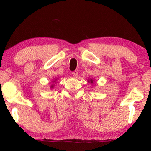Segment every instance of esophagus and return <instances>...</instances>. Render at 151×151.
Here are the masks:
<instances>
[{"label":"esophagus","instance_id":"34e87169","mask_svg":"<svg viewBox=\"0 0 151 151\" xmlns=\"http://www.w3.org/2000/svg\"><path fill=\"white\" fill-rule=\"evenodd\" d=\"M72 74H73V76H75V78L77 77V76H78V72H77V71H76V70L74 71V72L72 73Z\"/></svg>","mask_w":151,"mask_h":151}]
</instances>
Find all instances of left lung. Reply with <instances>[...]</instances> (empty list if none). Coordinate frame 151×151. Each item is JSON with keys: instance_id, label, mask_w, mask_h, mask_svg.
<instances>
[{"instance_id": "left-lung-1", "label": "left lung", "mask_w": 151, "mask_h": 151, "mask_svg": "<svg viewBox=\"0 0 151 151\" xmlns=\"http://www.w3.org/2000/svg\"><path fill=\"white\" fill-rule=\"evenodd\" d=\"M94 82V80L92 78H88V83H91V84H93V83Z\"/></svg>"}]
</instances>
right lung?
<instances>
[{"label":"right lung","mask_w":151,"mask_h":151,"mask_svg":"<svg viewBox=\"0 0 151 151\" xmlns=\"http://www.w3.org/2000/svg\"><path fill=\"white\" fill-rule=\"evenodd\" d=\"M57 79H58V78H55L54 79V80L52 81V84L50 85V88H51V89H52L53 88H54V86H55L54 83H56V81H57Z\"/></svg>","instance_id":"add662e5"}]
</instances>
